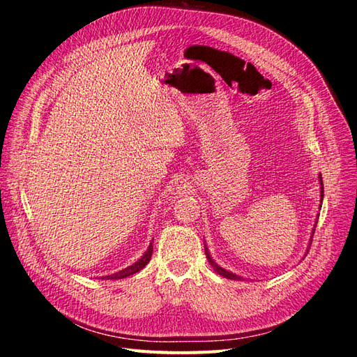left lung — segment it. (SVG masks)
I'll return each instance as SVG.
<instances>
[{
    "instance_id": "left-lung-1",
    "label": "left lung",
    "mask_w": 357,
    "mask_h": 357,
    "mask_svg": "<svg viewBox=\"0 0 357 357\" xmlns=\"http://www.w3.org/2000/svg\"><path fill=\"white\" fill-rule=\"evenodd\" d=\"M320 183H321V191H320V195H321V200H324V182H321V176H320ZM314 233V231H313ZM204 252H206V257H208V259H209V262H211V266L213 267V270L218 273V274H221L222 278H225V279H229V280H237V279H241L240 275H236V274H233V273H229V271H227L225 268H222V267H220L218 266V264L211 258V255H209V252H208V249H204Z\"/></svg>"
}]
</instances>
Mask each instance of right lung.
<instances>
[{
    "label": "right lung",
    "instance_id": "1",
    "mask_svg": "<svg viewBox=\"0 0 357 357\" xmlns=\"http://www.w3.org/2000/svg\"><path fill=\"white\" fill-rule=\"evenodd\" d=\"M151 255H153V243H149L148 246V250L144 254V257L141 259H137L135 264H132V266H129L128 268H124L119 273H114V274H109V275H105V278L102 279H107V280H119V279H124V278H129V275L141 271L146 264L149 262V259H151Z\"/></svg>",
    "mask_w": 357,
    "mask_h": 357
}]
</instances>
